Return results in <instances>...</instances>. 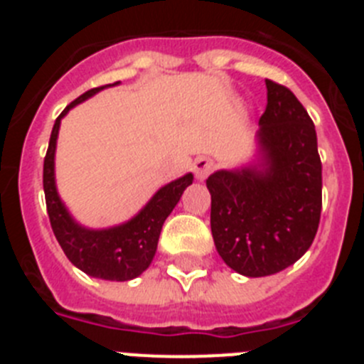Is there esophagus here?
<instances>
[{"label":"esophagus","mask_w":364,"mask_h":364,"mask_svg":"<svg viewBox=\"0 0 364 364\" xmlns=\"http://www.w3.org/2000/svg\"><path fill=\"white\" fill-rule=\"evenodd\" d=\"M213 169L215 162L211 159H208V156H198V159L195 160V164H193V171H195V176H197L198 180H204Z\"/></svg>","instance_id":"esophagus-1"}]
</instances>
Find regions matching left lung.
Wrapping results in <instances>:
<instances>
[{
    "mask_svg": "<svg viewBox=\"0 0 364 364\" xmlns=\"http://www.w3.org/2000/svg\"><path fill=\"white\" fill-rule=\"evenodd\" d=\"M260 117L262 169L217 171L208 178L211 233L222 260L240 275L282 272L311 246L323 208V166L310 114L297 96L266 80Z\"/></svg>",
    "mask_w": 364,
    "mask_h": 364,
    "instance_id": "8db88e82",
    "label": "left lung"
}]
</instances>
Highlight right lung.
Segmentation results:
<instances>
[{"instance_id":"add662e5","label":"right lung","mask_w":364,"mask_h":364,"mask_svg":"<svg viewBox=\"0 0 364 364\" xmlns=\"http://www.w3.org/2000/svg\"><path fill=\"white\" fill-rule=\"evenodd\" d=\"M104 87L107 85L95 87L91 91L83 92L74 102H70L54 122L49 149L43 160L45 202H47V213L54 237L62 246L67 259L76 268L91 277L105 279V281H131L149 268L156 252L164 220L180 200L184 189L193 184V175L188 173L171 184L164 186L136 217L122 226L100 231L78 226L63 208L54 184V151H56L58 129H60V122L70 107Z\"/></svg>"}]
</instances>
